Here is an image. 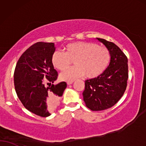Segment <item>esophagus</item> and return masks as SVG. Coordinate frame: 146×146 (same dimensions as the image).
<instances>
[{
  "instance_id": "34e87169",
  "label": "esophagus",
  "mask_w": 146,
  "mask_h": 146,
  "mask_svg": "<svg viewBox=\"0 0 146 146\" xmlns=\"http://www.w3.org/2000/svg\"><path fill=\"white\" fill-rule=\"evenodd\" d=\"M73 82H74V81H68L67 82V85H71V84H72V83H73Z\"/></svg>"
}]
</instances>
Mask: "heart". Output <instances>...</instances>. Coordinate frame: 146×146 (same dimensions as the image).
Segmentation results:
<instances>
[{"label": "heart", "mask_w": 146, "mask_h": 146, "mask_svg": "<svg viewBox=\"0 0 146 146\" xmlns=\"http://www.w3.org/2000/svg\"><path fill=\"white\" fill-rule=\"evenodd\" d=\"M74 58L76 66L64 70L60 75L63 80L73 81L85 74L89 78L98 77L108 67L110 54L106 46L94 42H74L66 45L64 52L55 50L51 63L56 69L63 70L69 65L70 59Z\"/></svg>", "instance_id": "heart-1"}]
</instances>
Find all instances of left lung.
I'll use <instances>...</instances> for the list:
<instances>
[{
    "mask_svg": "<svg viewBox=\"0 0 146 146\" xmlns=\"http://www.w3.org/2000/svg\"><path fill=\"white\" fill-rule=\"evenodd\" d=\"M108 48L110 63L98 77L85 81L83 92L85 105L92 111H102L111 108L119 101L127 87V59L113 42L96 38Z\"/></svg>",
    "mask_w": 146,
    "mask_h": 146,
    "instance_id": "8db88e82",
    "label": "left lung"
}]
</instances>
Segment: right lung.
<instances>
[{
  "instance_id": "add662e5",
  "label": "right lung",
  "mask_w": 146,
  "mask_h": 146,
  "mask_svg": "<svg viewBox=\"0 0 146 146\" xmlns=\"http://www.w3.org/2000/svg\"><path fill=\"white\" fill-rule=\"evenodd\" d=\"M55 50L53 42H36L21 56L15 70L17 96L27 110L40 117H48L54 111L67 87L64 81L48 87L44 84V79L50 84L57 79L51 63Z\"/></svg>"
}]
</instances>
